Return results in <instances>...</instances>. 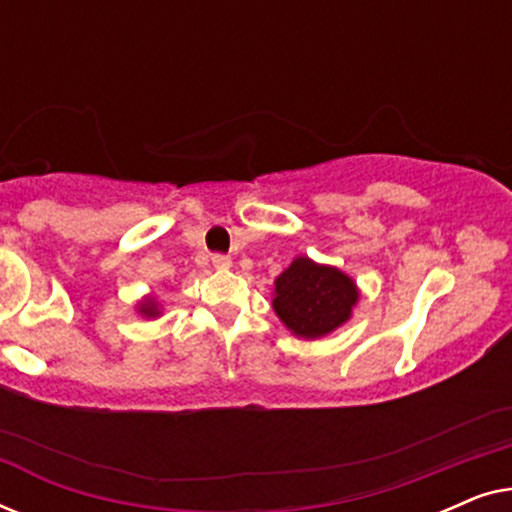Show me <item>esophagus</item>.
<instances>
[{
  "label": "esophagus",
  "mask_w": 512,
  "mask_h": 512,
  "mask_svg": "<svg viewBox=\"0 0 512 512\" xmlns=\"http://www.w3.org/2000/svg\"><path fill=\"white\" fill-rule=\"evenodd\" d=\"M212 263H214L216 270H228L230 265H233V258L223 256V254H214V256H212Z\"/></svg>",
  "instance_id": "obj_1"
}]
</instances>
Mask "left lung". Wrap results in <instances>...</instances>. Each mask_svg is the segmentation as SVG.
I'll list each match as a JSON object with an SVG mask.
<instances>
[{"mask_svg":"<svg viewBox=\"0 0 512 512\" xmlns=\"http://www.w3.org/2000/svg\"><path fill=\"white\" fill-rule=\"evenodd\" d=\"M359 296L347 272L298 256L275 279L272 310L296 338L319 340L352 319Z\"/></svg>","mask_w":512,"mask_h":512,"instance_id":"1","label":"left lung"}]
</instances>
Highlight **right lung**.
I'll return each mask as SVG.
<instances>
[{"label": "right lung", "instance_id": "obj_1", "mask_svg": "<svg viewBox=\"0 0 512 512\" xmlns=\"http://www.w3.org/2000/svg\"><path fill=\"white\" fill-rule=\"evenodd\" d=\"M135 310H137V314H142V317H146V319H158V317H163V307H160L156 296H144V298L139 300V303L135 305Z\"/></svg>", "mask_w": 512, "mask_h": 512}]
</instances>
